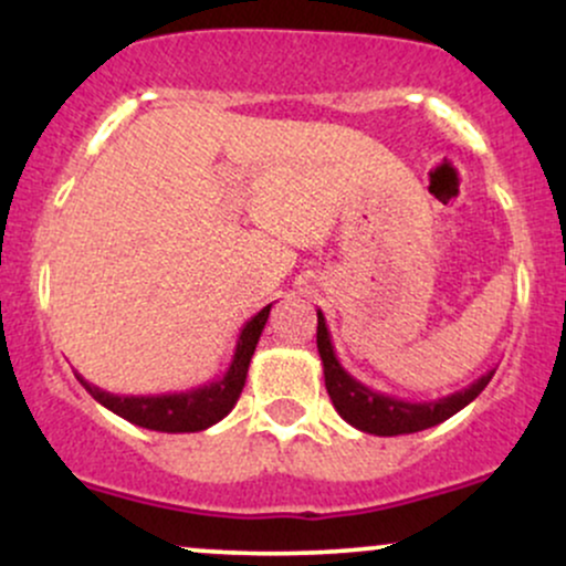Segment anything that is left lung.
Here are the masks:
<instances>
[{
  "instance_id": "obj_1",
  "label": "left lung",
  "mask_w": 566,
  "mask_h": 566,
  "mask_svg": "<svg viewBox=\"0 0 566 566\" xmlns=\"http://www.w3.org/2000/svg\"><path fill=\"white\" fill-rule=\"evenodd\" d=\"M316 319H319V324H316V348H319L322 356L324 386H327L329 399H333L337 415L348 426L359 428L365 433H375V437H399V433L426 431V428L444 423L454 412L471 405L495 375V369H490L482 378L473 380L469 388H460V391L433 401L396 399V396L375 391V388L356 380L354 375H348L346 367L337 361L322 311H316Z\"/></svg>"
}]
</instances>
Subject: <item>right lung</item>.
I'll use <instances>...</instances> for the list:
<instances>
[{
    "label": "right lung",
    "mask_w": 566,
    "mask_h": 566,
    "mask_svg": "<svg viewBox=\"0 0 566 566\" xmlns=\"http://www.w3.org/2000/svg\"><path fill=\"white\" fill-rule=\"evenodd\" d=\"M271 303L265 308L258 311L250 322L244 324L242 333L237 337V348H233L231 365L223 375L216 380L205 382V386L191 388V391H178V394H154V396H116L103 391V388L93 386L82 378L80 373L76 380L87 388V394L93 396L97 405L112 409L114 415L129 420V423L148 428V431H161V433H193L205 431V428L216 426L218 420H223L237 405L239 394H242L247 369H250V359L255 354L258 340L269 322Z\"/></svg>",
    "instance_id": "add662e5"
}]
</instances>
